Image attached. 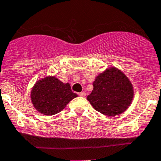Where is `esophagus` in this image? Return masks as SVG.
Here are the masks:
<instances>
[{
	"label": "esophagus",
	"mask_w": 161,
	"mask_h": 161,
	"mask_svg": "<svg viewBox=\"0 0 161 161\" xmlns=\"http://www.w3.org/2000/svg\"><path fill=\"white\" fill-rule=\"evenodd\" d=\"M79 95L80 96V97H86V92H84V91H82V92H79Z\"/></svg>",
	"instance_id": "34e87169"
}]
</instances>
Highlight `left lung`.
<instances>
[{
    "label": "left lung",
    "instance_id": "8db88e82",
    "mask_svg": "<svg viewBox=\"0 0 161 161\" xmlns=\"http://www.w3.org/2000/svg\"><path fill=\"white\" fill-rule=\"evenodd\" d=\"M93 90L87 97L92 108L107 116L122 114L131 105L134 97L129 78L115 67L107 69L96 77Z\"/></svg>",
    "mask_w": 161,
    "mask_h": 161
}]
</instances>
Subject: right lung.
Returning <instances> with one entry per match:
<instances>
[{"mask_svg":"<svg viewBox=\"0 0 161 161\" xmlns=\"http://www.w3.org/2000/svg\"><path fill=\"white\" fill-rule=\"evenodd\" d=\"M77 97V94L71 91L69 82L64 83L55 76H47L37 81L30 94L35 109L47 116L61 112Z\"/></svg>","mask_w":161,"mask_h":161,"instance_id":"right-lung-1","label":"right lung"}]
</instances>
